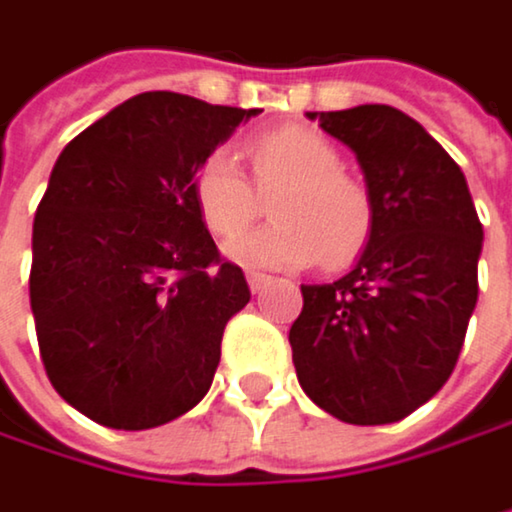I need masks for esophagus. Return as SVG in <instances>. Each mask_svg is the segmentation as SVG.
I'll use <instances>...</instances> for the list:
<instances>
[{
	"mask_svg": "<svg viewBox=\"0 0 512 512\" xmlns=\"http://www.w3.org/2000/svg\"><path fill=\"white\" fill-rule=\"evenodd\" d=\"M247 283H250V292H265L268 286H271V277H265V274H256V271H250L247 274Z\"/></svg>",
	"mask_w": 512,
	"mask_h": 512,
	"instance_id": "esophagus-1",
	"label": "esophagus"
}]
</instances>
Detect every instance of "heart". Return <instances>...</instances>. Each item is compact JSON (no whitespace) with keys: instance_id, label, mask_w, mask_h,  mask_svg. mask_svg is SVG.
<instances>
[{"instance_id":"obj_1","label":"heart","mask_w":512,"mask_h":512,"mask_svg":"<svg viewBox=\"0 0 512 512\" xmlns=\"http://www.w3.org/2000/svg\"><path fill=\"white\" fill-rule=\"evenodd\" d=\"M253 183L274 199L280 223L244 235L226 247L229 259L247 268L295 271L319 262L355 259L373 232V199L367 187L340 166V151L310 128H277L247 142ZM256 189V190H257ZM255 190V191H256ZM238 163L217 151L193 175V205L214 238L241 235L259 214L262 199Z\"/></svg>"}]
</instances>
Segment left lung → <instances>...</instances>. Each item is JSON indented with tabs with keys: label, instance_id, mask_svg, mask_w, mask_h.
<instances>
[{
	"label": "left lung",
	"instance_id": "8db88e82",
	"mask_svg": "<svg viewBox=\"0 0 512 512\" xmlns=\"http://www.w3.org/2000/svg\"><path fill=\"white\" fill-rule=\"evenodd\" d=\"M307 116L355 151L373 232L346 277L301 286L304 310L289 331L295 373L337 420L396 423L459 361L483 226L462 169L411 116L384 104Z\"/></svg>",
	"mask_w": 512,
	"mask_h": 512
}]
</instances>
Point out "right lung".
I'll use <instances>...</instances> for the list:
<instances>
[{
	"label": "right lung",
	"instance_id": "right-lung-1",
	"mask_svg": "<svg viewBox=\"0 0 512 512\" xmlns=\"http://www.w3.org/2000/svg\"><path fill=\"white\" fill-rule=\"evenodd\" d=\"M253 116L142 92L59 154L35 211L29 301L50 382L95 423L163 426L208 393L250 289L220 259L190 187Z\"/></svg>",
	"mask_w": 512,
	"mask_h": 512
}]
</instances>
